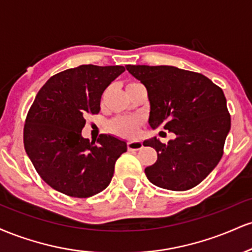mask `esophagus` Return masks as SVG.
Returning <instances> with one entry per match:
<instances>
[{"label": "esophagus", "instance_id": "esophagus-1", "mask_svg": "<svg viewBox=\"0 0 252 252\" xmlns=\"http://www.w3.org/2000/svg\"><path fill=\"white\" fill-rule=\"evenodd\" d=\"M126 146H128L129 150H140L143 147V144L141 141H129Z\"/></svg>", "mask_w": 252, "mask_h": 252}]
</instances>
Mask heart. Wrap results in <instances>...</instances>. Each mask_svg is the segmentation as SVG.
<instances>
[{
	"mask_svg": "<svg viewBox=\"0 0 252 252\" xmlns=\"http://www.w3.org/2000/svg\"><path fill=\"white\" fill-rule=\"evenodd\" d=\"M138 85V83H129L126 89L131 86ZM141 120L138 117H116L110 121L108 128L112 134L121 136V137H135L138 134L141 128Z\"/></svg>",
	"mask_w": 252,
	"mask_h": 252,
	"instance_id": "obj_1",
	"label": "heart"
}]
</instances>
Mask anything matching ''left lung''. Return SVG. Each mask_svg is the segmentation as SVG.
I'll return each mask as SVG.
<instances>
[{
    "mask_svg": "<svg viewBox=\"0 0 252 252\" xmlns=\"http://www.w3.org/2000/svg\"><path fill=\"white\" fill-rule=\"evenodd\" d=\"M126 67L148 91L150 126H163L176 135L168 144L156 137L144 141L143 146L158 153L156 162L144 169L147 178L161 189H193L222 156L231 128L224 92L201 73L174 66Z\"/></svg>",
    "mask_w": 252,
    "mask_h": 252,
    "instance_id": "left-lung-1",
    "label": "left lung"
}]
</instances>
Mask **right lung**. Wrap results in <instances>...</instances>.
<instances>
[{
  "label": "right lung",
  "mask_w": 252,
  "mask_h": 252,
  "mask_svg": "<svg viewBox=\"0 0 252 252\" xmlns=\"http://www.w3.org/2000/svg\"><path fill=\"white\" fill-rule=\"evenodd\" d=\"M123 66L80 65L51 77L37 92L26 118L24 144L37 174L52 189L89 198L109 186L126 143L102 134L84 138L86 115L100 110V98Z\"/></svg>",
  "instance_id": "obj_1"
}]
</instances>
